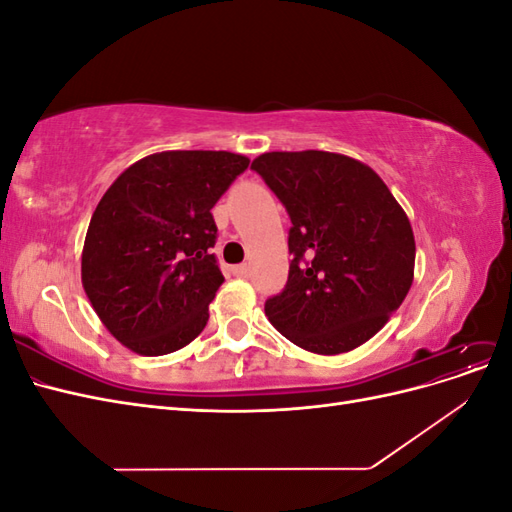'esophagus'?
Returning a JSON list of instances; mask_svg holds the SVG:
<instances>
[{
    "instance_id": "esophagus-1",
    "label": "esophagus",
    "mask_w": 512,
    "mask_h": 512,
    "mask_svg": "<svg viewBox=\"0 0 512 512\" xmlns=\"http://www.w3.org/2000/svg\"><path fill=\"white\" fill-rule=\"evenodd\" d=\"M232 273H235L237 277H250L252 267L250 265H237L235 269H232Z\"/></svg>"
}]
</instances>
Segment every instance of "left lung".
<instances>
[{"label": "left lung", "mask_w": 512, "mask_h": 512, "mask_svg": "<svg viewBox=\"0 0 512 512\" xmlns=\"http://www.w3.org/2000/svg\"><path fill=\"white\" fill-rule=\"evenodd\" d=\"M252 168L292 222L288 282L265 314L303 350L359 348L412 286L416 245L406 211L374 170L342 153L271 151Z\"/></svg>", "instance_id": "left-lung-1"}]
</instances>
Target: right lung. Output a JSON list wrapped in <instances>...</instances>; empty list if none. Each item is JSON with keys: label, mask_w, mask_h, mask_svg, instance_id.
I'll list each match as a JSON object with an SVG mask.
<instances>
[{"label": "right lung", "mask_w": 512, "mask_h": 512, "mask_svg": "<svg viewBox=\"0 0 512 512\" xmlns=\"http://www.w3.org/2000/svg\"><path fill=\"white\" fill-rule=\"evenodd\" d=\"M247 166L230 151H162L106 190L87 228L81 280L117 342L162 356L205 329L224 282L211 209Z\"/></svg>", "instance_id": "add662e5"}]
</instances>
